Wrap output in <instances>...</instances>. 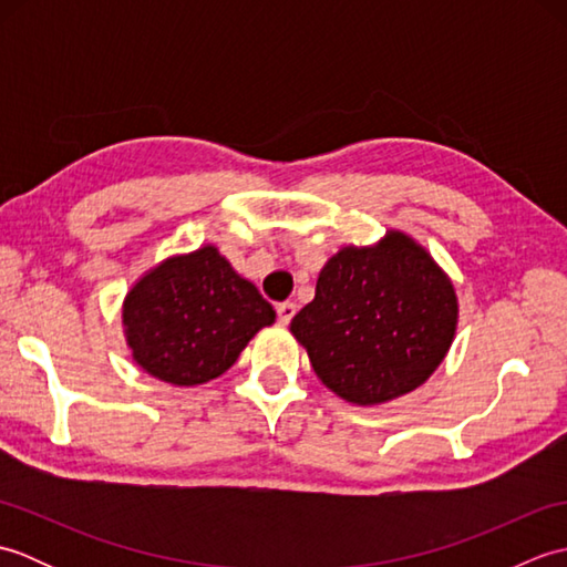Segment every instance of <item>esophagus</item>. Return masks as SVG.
I'll return each mask as SVG.
<instances>
[{"instance_id":"obj_1","label":"esophagus","mask_w":567,"mask_h":567,"mask_svg":"<svg viewBox=\"0 0 567 567\" xmlns=\"http://www.w3.org/2000/svg\"><path fill=\"white\" fill-rule=\"evenodd\" d=\"M295 315H297V305L295 302L277 305V319H280V323H290Z\"/></svg>"}]
</instances>
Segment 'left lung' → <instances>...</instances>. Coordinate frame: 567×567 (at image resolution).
<instances>
[{
  "instance_id": "obj_1",
  "label": "left lung",
  "mask_w": 567,
  "mask_h": 567,
  "mask_svg": "<svg viewBox=\"0 0 567 567\" xmlns=\"http://www.w3.org/2000/svg\"><path fill=\"white\" fill-rule=\"evenodd\" d=\"M457 315L449 272L412 234L388 228L375 244L333 252L290 331L333 394L378 406L436 372L453 346Z\"/></svg>"
}]
</instances>
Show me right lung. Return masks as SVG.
Returning a JSON list of instances; mask_svg holds the SVG:
<instances>
[{"instance_id": "right-lung-1", "label": "right lung", "mask_w": 567, "mask_h": 567, "mask_svg": "<svg viewBox=\"0 0 567 567\" xmlns=\"http://www.w3.org/2000/svg\"><path fill=\"white\" fill-rule=\"evenodd\" d=\"M275 309L214 244L155 262L128 287L122 329L134 363L173 388L221 378Z\"/></svg>"}]
</instances>
